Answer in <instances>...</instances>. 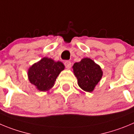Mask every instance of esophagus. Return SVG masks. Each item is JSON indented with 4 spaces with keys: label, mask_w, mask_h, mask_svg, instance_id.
Here are the masks:
<instances>
[{
    "label": "esophagus",
    "mask_w": 134,
    "mask_h": 134,
    "mask_svg": "<svg viewBox=\"0 0 134 134\" xmlns=\"http://www.w3.org/2000/svg\"><path fill=\"white\" fill-rule=\"evenodd\" d=\"M64 65L66 68L67 69H70L71 67V61H65V62L64 63Z\"/></svg>",
    "instance_id": "34e87169"
}]
</instances>
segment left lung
Masks as SVG:
<instances>
[{
	"label": "left lung",
	"instance_id": "left-lung-1",
	"mask_svg": "<svg viewBox=\"0 0 134 134\" xmlns=\"http://www.w3.org/2000/svg\"><path fill=\"white\" fill-rule=\"evenodd\" d=\"M73 68L79 86L87 92H92L102 78V71L100 66L89 58L82 59L75 63Z\"/></svg>",
	"mask_w": 134,
	"mask_h": 134
}]
</instances>
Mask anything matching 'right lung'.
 <instances>
[{"mask_svg":"<svg viewBox=\"0 0 134 134\" xmlns=\"http://www.w3.org/2000/svg\"><path fill=\"white\" fill-rule=\"evenodd\" d=\"M64 65L60 61L44 57L34 64L28 70V79L32 84L40 91H47L53 87L56 79Z\"/></svg>","mask_w":134,"mask_h":134,"instance_id":"obj_1","label":"right lung"}]
</instances>
